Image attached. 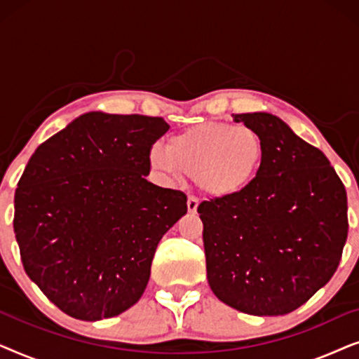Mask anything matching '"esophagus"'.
Returning <instances> with one entry per match:
<instances>
[{
  "label": "esophagus",
  "instance_id": "esophagus-1",
  "mask_svg": "<svg viewBox=\"0 0 359 359\" xmlns=\"http://www.w3.org/2000/svg\"><path fill=\"white\" fill-rule=\"evenodd\" d=\"M198 205H199L198 198H194V196H189V198H188V210H189V212H196V210H198Z\"/></svg>",
  "mask_w": 359,
  "mask_h": 359
}]
</instances>
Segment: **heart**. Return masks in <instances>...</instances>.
<instances>
[{
	"mask_svg": "<svg viewBox=\"0 0 359 359\" xmlns=\"http://www.w3.org/2000/svg\"><path fill=\"white\" fill-rule=\"evenodd\" d=\"M264 160L262 135L248 126L204 122L154 147L150 163L161 173L194 178L201 191L214 198L242 193L258 178Z\"/></svg>",
	"mask_w": 359,
	"mask_h": 359,
	"instance_id": "1",
	"label": "heart"
}]
</instances>
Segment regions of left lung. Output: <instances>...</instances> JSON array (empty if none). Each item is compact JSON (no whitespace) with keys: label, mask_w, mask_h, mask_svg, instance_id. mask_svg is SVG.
<instances>
[{"label":"left lung","mask_w":359,"mask_h":359,"mask_svg":"<svg viewBox=\"0 0 359 359\" xmlns=\"http://www.w3.org/2000/svg\"><path fill=\"white\" fill-rule=\"evenodd\" d=\"M262 135L253 184L203 201L208 281L227 306L286 316L335 274L348 235L346 191L330 161L268 112L232 114Z\"/></svg>","instance_id":"obj_1"}]
</instances>
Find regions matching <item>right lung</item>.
I'll use <instances>...</instances> for the list:
<instances>
[{"instance_id": "obj_1", "label": "right lung", "mask_w": 359, "mask_h": 359, "mask_svg": "<svg viewBox=\"0 0 359 359\" xmlns=\"http://www.w3.org/2000/svg\"><path fill=\"white\" fill-rule=\"evenodd\" d=\"M161 117L86 112L34 151L14 194L27 276L80 320L116 317L144 294L161 237L188 212L184 193L145 180Z\"/></svg>"}]
</instances>
